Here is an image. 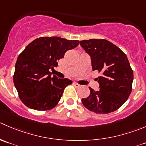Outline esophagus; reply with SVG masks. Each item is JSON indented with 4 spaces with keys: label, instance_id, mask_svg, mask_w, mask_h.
Returning <instances> with one entry per match:
<instances>
[{
    "label": "esophagus",
    "instance_id": "1",
    "mask_svg": "<svg viewBox=\"0 0 146 146\" xmlns=\"http://www.w3.org/2000/svg\"><path fill=\"white\" fill-rule=\"evenodd\" d=\"M73 84H74V86H76V87H80V85H79L78 83H76V82H74V83H73Z\"/></svg>",
    "mask_w": 146,
    "mask_h": 146
}]
</instances>
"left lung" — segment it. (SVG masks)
I'll use <instances>...</instances> for the list:
<instances>
[{"label": "left lung", "mask_w": 146, "mask_h": 146, "mask_svg": "<svg viewBox=\"0 0 146 146\" xmlns=\"http://www.w3.org/2000/svg\"><path fill=\"white\" fill-rule=\"evenodd\" d=\"M80 44L90 56L93 70L101 74L96 78L100 89L94 90L89 87L90 96L81 100L83 106L98 114L116 111L132 90L133 72L126 55L105 39L80 40Z\"/></svg>", "instance_id": "left-lung-1"}]
</instances>
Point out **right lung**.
I'll list each match as a JSON object with an SVG mask.
<instances>
[{
	"instance_id": "obj_1",
	"label": "right lung",
	"mask_w": 146,
	"mask_h": 146,
	"mask_svg": "<svg viewBox=\"0 0 146 146\" xmlns=\"http://www.w3.org/2000/svg\"><path fill=\"white\" fill-rule=\"evenodd\" d=\"M78 40L60 37H41L33 40L18 56L13 82L21 101L36 111L53 108L64 89L71 84L68 78L51 77L50 70L66 52L77 47Z\"/></svg>"
}]
</instances>
